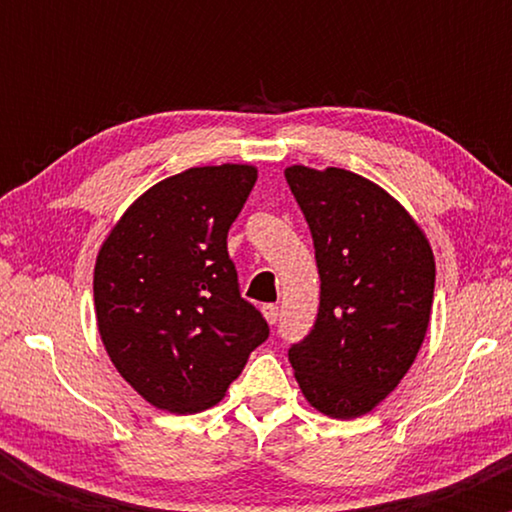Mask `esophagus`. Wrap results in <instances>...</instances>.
Wrapping results in <instances>:
<instances>
[{
	"label": "esophagus",
	"instance_id": "esophagus-1",
	"mask_svg": "<svg viewBox=\"0 0 512 512\" xmlns=\"http://www.w3.org/2000/svg\"><path fill=\"white\" fill-rule=\"evenodd\" d=\"M262 315H264V320L269 322V325H274V322L279 320V305H274V303L262 305Z\"/></svg>",
	"mask_w": 512,
	"mask_h": 512
}]
</instances>
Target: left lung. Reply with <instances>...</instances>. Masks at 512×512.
Returning <instances> with one entry per match:
<instances>
[{
	"mask_svg": "<svg viewBox=\"0 0 512 512\" xmlns=\"http://www.w3.org/2000/svg\"><path fill=\"white\" fill-rule=\"evenodd\" d=\"M310 226L320 274L315 327L289 349L303 397L356 419L399 385L424 344L436 260L419 223L390 192L344 168L284 170Z\"/></svg>",
	"mask_w": 512,
	"mask_h": 512,
	"instance_id": "1",
	"label": "left lung"
}]
</instances>
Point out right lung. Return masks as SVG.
I'll list each match as a JSON object with an SVG mask.
<instances>
[{"instance_id":"right-lung-1","label":"right lung","mask_w":512,"mask_h":512,"mask_svg":"<svg viewBox=\"0 0 512 512\" xmlns=\"http://www.w3.org/2000/svg\"><path fill=\"white\" fill-rule=\"evenodd\" d=\"M255 180L248 163L170 175L129 204L98 250V334L151 407H214L269 337L260 310L240 298L226 248Z\"/></svg>"}]
</instances>
